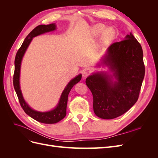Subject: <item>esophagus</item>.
Here are the masks:
<instances>
[{"instance_id": "34e87169", "label": "esophagus", "mask_w": 158, "mask_h": 158, "mask_svg": "<svg viewBox=\"0 0 158 158\" xmlns=\"http://www.w3.org/2000/svg\"><path fill=\"white\" fill-rule=\"evenodd\" d=\"M89 73L88 71H83V73H82V78H83V79H85L88 76H89Z\"/></svg>"}]
</instances>
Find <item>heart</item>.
Returning a JSON list of instances; mask_svg holds the SVG:
<instances>
[{"instance_id": "b5f03b06", "label": "heart", "mask_w": 158, "mask_h": 158, "mask_svg": "<svg viewBox=\"0 0 158 158\" xmlns=\"http://www.w3.org/2000/svg\"><path fill=\"white\" fill-rule=\"evenodd\" d=\"M105 29H106V27L103 25L99 24L94 27L92 31L95 35L98 36L104 31L102 35V39L104 41L109 42L113 40L114 35V30L111 27H108L106 30H104Z\"/></svg>"}]
</instances>
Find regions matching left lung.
<instances>
[{
  "mask_svg": "<svg viewBox=\"0 0 158 158\" xmlns=\"http://www.w3.org/2000/svg\"><path fill=\"white\" fill-rule=\"evenodd\" d=\"M101 65L107 66L112 73H93L85 83L93 95L95 114L101 118L112 119L136 103L144 78L142 49L132 33L108 47L98 66Z\"/></svg>",
  "mask_w": 158,
  "mask_h": 158,
  "instance_id": "8db88e82",
  "label": "left lung"
}]
</instances>
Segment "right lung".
Listing matches in <instances>:
<instances>
[{
    "label": "right lung",
    "instance_id": "add662e5",
    "mask_svg": "<svg viewBox=\"0 0 158 158\" xmlns=\"http://www.w3.org/2000/svg\"><path fill=\"white\" fill-rule=\"evenodd\" d=\"M56 29V26L55 23H51V24L48 25H40L35 27L26 37L25 40L23 41L20 48L18 49L17 52L15 60H14L15 69H14L13 77V84L20 106L27 115H29L38 122L45 124L56 123L65 117L66 114L68 96L70 91L76 84L80 82L81 78H82V74H80L70 81L64 89L63 93H62L57 106L55 109L51 110L49 111L40 112L35 111V110L31 108L23 99L20 85V68L23 56L24 55L27 47L30 44L33 37L43 34V33L54 31Z\"/></svg>",
    "mask_w": 158,
    "mask_h": 158
}]
</instances>
